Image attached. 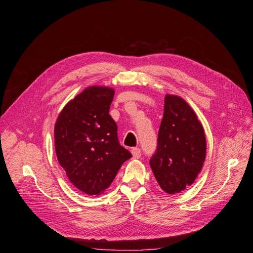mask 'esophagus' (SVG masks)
<instances>
[{"mask_svg": "<svg viewBox=\"0 0 253 253\" xmlns=\"http://www.w3.org/2000/svg\"><path fill=\"white\" fill-rule=\"evenodd\" d=\"M131 153H132V155H133V158H135V159H139L141 157V150L138 148L132 149Z\"/></svg>", "mask_w": 253, "mask_h": 253, "instance_id": "1", "label": "esophagus"}]
</instances>
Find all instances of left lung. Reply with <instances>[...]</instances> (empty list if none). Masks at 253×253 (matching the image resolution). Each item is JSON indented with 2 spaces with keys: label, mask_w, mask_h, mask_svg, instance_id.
<instances>
[{
  "label": "left lung",
  "mask_w": 253,
  "mask_h": 253,
  "mask_svg": "<svg viewBox=\"0 0 253 253\" xmlns=\"http://www.w3.org/2000/svg\"><path fill=\"white\" fill-rule=\"evenodd\" d=\"M206 156L202 124L182 98L166 95L164 115L150 160L161 189L176 194L191 185L201 171Z\"/></svg>",
  "instance_id": "8db88e82"
}]
</instances>
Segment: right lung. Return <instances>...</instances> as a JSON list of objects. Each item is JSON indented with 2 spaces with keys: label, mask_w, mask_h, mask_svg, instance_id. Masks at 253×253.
I'll use <instances>...</instances> for the list:
<instances>
[{
  "label": "right lung",
  "mask_w": 253,
  "mask_h": 253,
  "mask_svg": "<svg viewBox=\"0 0 253 253\" xmlns=\"http://www.w3.org/2000/svg\"><path fill=\"white\" fill-rule=\"evenodd\" d=\"M112 88H86L66 104L54 129L60 166L77 189L99 195L110 187L122 164L132 157L119 142L110 116Z\"/></svg>",
  "instance_id": "add662e5"
}]
</instances>
